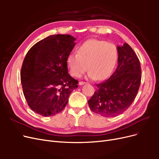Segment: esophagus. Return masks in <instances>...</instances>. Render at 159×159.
<instances>
[{"mask_svg":"<svg viewBox=\"0 0 159 159\" xmlns=\"http://www.w3.org/2000/svg\"><path fill=\"white\" fill-rule=\"evenodd\" d=\"M87 84V83L84 82V81H80V82H79L80 85H84V84Z\"/></svg>","mask_w":159,"mask_h":159,"instance_id":"esophagus-1","label":"esophagus"}]
</instances>
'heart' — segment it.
Masks as SVG:
<instances>
[{
    "label": "heart",
    "mask_w": 159,
    "mask_h": 159,
    "mask_svg": "<svg viewBox=\"0 0 159 159\" xmlns=\"http://www.w3.org/2000/svg\"><path fill=\"white\" fill-rule=\"evenodd\" d=\"M117 57V48L113 43L91 39L79 46L77 54H70L66 63L71 75L79 78L88 67V78L102 81L112 74Z\"/></svg>",
    "instance_id": "b5f03b06"
}]
</instances>
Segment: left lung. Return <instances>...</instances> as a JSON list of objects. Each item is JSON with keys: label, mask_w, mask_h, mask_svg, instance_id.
I'll return each instance as SVG.
<instances>
[{"label": "left lung", "mask_w": 159, "mask_h": 159, "mask_svg": "<svg viewBox=\"0 0 159 159\" xmlns=\"http://www.w3.org/2000/svg\"><path fill=\"white\" fill-rule=\"evenodd\" d=\"M117 48L116 70L107 80L97 84V90L88 101L92 111L105 117H116L126 111L141 84V64L135 53L127 43Z\"/></svg>", "instance_id": "1"}]
</instances>
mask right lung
Returning a JSON list of instances; mask_svg holds the SVG:
<instances>
[{"label":"right lung","mask_w":159,"mask_h":159,"mask_svg":"<svg viewBox=\"0 0 159 159\" xmlns=\"http://www.w3.org/2000/svg\"><path fill=\"white\" fill-rule=\"evenodd\" d=\"M70 34L47 37L34 45L20 72L23 93L30 108L44 117L60 113L78 81L70 75L66 60L75 45Z\"/></svg>","instance_id":"add662e5"}]
</instances>
